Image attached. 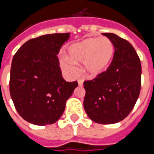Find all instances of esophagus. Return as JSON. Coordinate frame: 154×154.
<instances>
[{
	"mask_svg": "<svg viewBox=\"0 0 154 154\" xmlns=\"http://www.w3.org/2000/svg\"><path fill=\"white\" fill-rule=\"evenodd\" d=\"M78 84H79V86H82L83 84H84V80L81 79H78Z\"/></svg>",
	"mask_w": 154,
	"mask_h": 154,
	"instance_id": "1",
	"label": "esophagus"
}]
</instances>
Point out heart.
Returning <instances> with one entry per match:
<instances>
[{
  "instance_id": "obj_1",
  "label": "heart",
  "mask_w": 154,
  "mask_h": 154,
  "mask_svg": "<svg viewBox=\"0 0 154 154\" xmlns=\"http://www.w3.org/2000/svg\"><path fill=\"white\" fill-rule=\"evenodd\" d=\"M114 54V44L109 38H88L69 45L67 49V58H63L60 64L64 71L75 76L79 72L75 63H84L86 75L94 77L109 68Z\"/></svg>"
}]
</instances>
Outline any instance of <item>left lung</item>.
Returning a JSON list of instances; mask_svg holds the SVG:
<instances>
[{
    "label": "left lung",
    "instance_id": "8db88e82",
    "mask_svg": "<svg viewBox=\"0 0 154 154\" xmlns=\"http://www.w3.org/2000/svg\"><path fill=\"white\" fill-rule=\"evenodd\" d=\"M114 46L113 60L105 71L84 82V108L95 123L111 124L127 117L137 102L141 88V63L128 40L103 33Z\"/></svg>",
    "mask_w": 154,
    "mask_h": 154
}]
</instances>
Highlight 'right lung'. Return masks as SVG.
<instances>
[{
	"mask_svg": "<svg viewBox=\"0 0 154 154\" xmlns=\"http://www.w3.org/2000/svg\"><path fill=\"white\" fill-rule=\"evenodd\" d=\"M69 33L30 39L13 57L10 94L18 114L35 125L52 124L61 117L78 82L63 79L57 54Z\"/></svg>",
	"mask_w": 154,
	"mask_h": 154,
	"instance_id": "add662e5",
	"label": "right lung"
}]
</instances>
